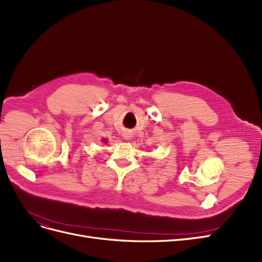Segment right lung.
Instances as JSON below:
<instances>
[{
    "label": "right lung",
    "instance_id": "1",
    "mask_svg": "<svg viewBox=\"0 0 262 262\" xmlns=\"http://www.w3.org/2000/svg\"><path fill=\"white\" fill-rule=\"evenodd\" d=\"M102 141H104V142H105V143H106V140H102Z\"/></svg>",
    "mask_w": 262,
    "mask_h": 262
}]
</instances>
